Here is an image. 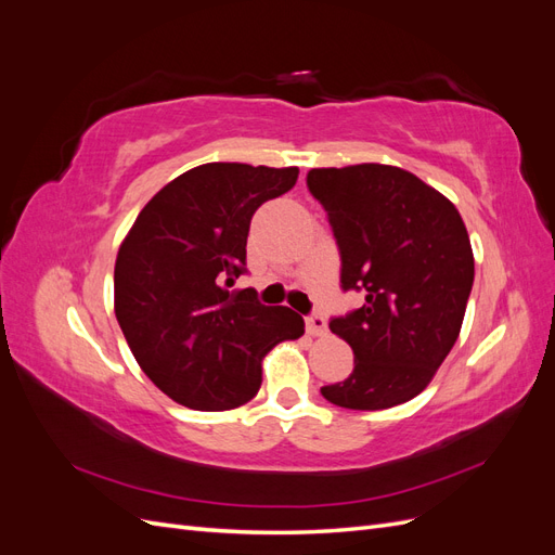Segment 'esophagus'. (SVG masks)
I'll return each mask as SVG.
<instances>
[{"label": "esophagus", "mask_w": 555, "mask_h": 555, "mask_svg": "<svg viewBox=\"0 0 555 555\" xmlns=\"http://www.w3.org/2000/svg\"><path fill=\"white\" fill-rule=\"evenodd\" d=\"M306 331H308L310 335H314V338H322V335L328 333L326 319H324L322 314H310V317H306Z\"/></svg>", "instance_id": "esophagus-1"}]
</instances>
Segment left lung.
<instances>
[{
    "instance_id": "1",
    "label": "left lung",
    "mask_w": 555,
    "mask_h": 555,
    "mask_svg": "<svg viewBox=\"0 0 555 555\" xmlns=\"http://www.w3.org/2000/svg\"><path fill=\"white\" fill-rule=\"evenodd\" d=\"M308 190L328 215L343 289L365 304L331 319L354 371L322 396L347 410H386L422 393L459 340L475 257L456 206L386 164L312 169Z\"/></svg>"
}]
</instances>
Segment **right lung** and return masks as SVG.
Listing matches in <instances>:
<instances>
[{"instance_id":"add662e5","label":"right lung","mask_w":555,"mask_h":555,"mask_svg":"<svg viewBox=\"0 0 555 555\" xmlns=\"http://www.w3.org/2000/svg\"><path fill=\"white\" fill-rule=\"evenodd\" d=\"M296 178V166L201 164L147 201L117 251V324L141 371L184 408L245 405L268 351L306 333L294 310L229 289L245 273L251 215Z\"/></svg>"}]
</instances>
